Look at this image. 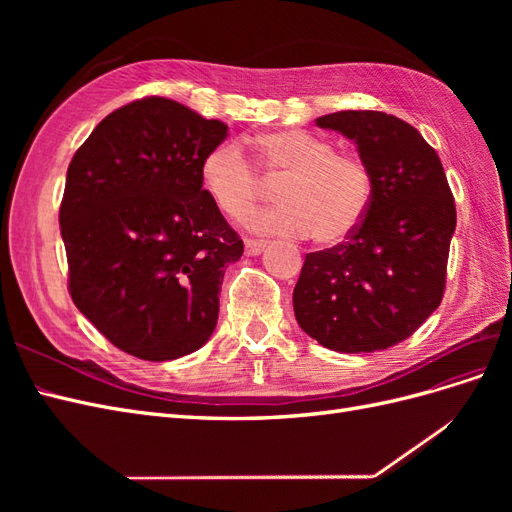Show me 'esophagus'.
Segmentation results:
<instances>
[{"instance_id":"esophagus-1","label":"esophagus","mask_w":512,"mask_h":512,"mask_svg":"<svg viewBox=\"0 0 512 512\" xmlns=\"http://www.w3.org/2000/svg\"><path fill=\"white\" fill-rule=\"evenodd\" d=\"M267 247V241L260 239H245V254L247 256H258Z\"/></svg>"}]
</instances>
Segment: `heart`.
<instances>
[{"mask_svg":"<svg viewBox=\"0 0 512 512\" xmlns=\"http://www.w3.org/2000/svg\"><path fill=\"white\" fill-rule=\"evenodd\" d=\"M258 166L284 177L275 196L282 205L252 215L250 226L273 235H307L322 245L348 239L361 226L374 194L367 164L339 153L324 138L299 130L256 138ZM200 183L228 218L245 220L260 198L254 166L235 145L213 147L200 162Z\"/></svg>","mask_w":512,"mask_h":512,"instance_id":"1","label":"heart"}]
</instances>
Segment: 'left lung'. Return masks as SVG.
Here are the masks:
<instances>
[{"instance_id": "obj_1", "label": "left lung", "mask_w": 512, "mask_h": 512, "mask_svg": "<svg viewBox=\"0 0 512 512\" xmlns=\"http://www.w3.org/2000/svg\"><path fill=\"white\" fill-rule=\"evenodd\" d=\"M356 145L374 194L361 226L305 256L292 292L299 327L335 352H374L408 339L436 312L457 211L442 162L416 128L378 111L316 119Z\"/></svg>"}]
</instances>
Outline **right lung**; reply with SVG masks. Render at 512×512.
<instances>
[{
  "instance_id": "1",
  "label": "right lung",
  "mask_w": 512,
  "mask_h": 512,
  "mask_svg": "<svg viewBox=\"0 0 512 512\" xmlns=\"http://www.w3.org/2000/svg\"><path fill=\"white\" fill-rule=\"evenodd\" d=\"M228 126L168 98L104 117L68 166L59 209L79 312L119 350L173 361L218 324L226 267L243 256L200 183Z\"/></svg>"
}]
</instances>
